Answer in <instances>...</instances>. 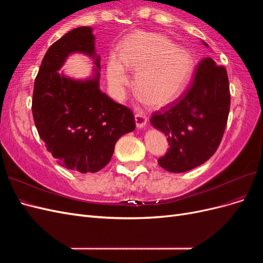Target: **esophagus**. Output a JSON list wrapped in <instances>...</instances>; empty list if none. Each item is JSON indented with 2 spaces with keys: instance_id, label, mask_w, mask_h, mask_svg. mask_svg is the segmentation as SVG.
I'll use <instances>...</instances> for the list:
<instances>
[{
  "instance_id": "esophagus-1",
  "label": "esophagus",
  "mask_w": 263,
  "mask_h": 263,
  "mask_svg": "<svg viewBox=\"0 0 263 263\" xmlns=\"http://www.w3.org/2000/svg\"><path fill=\"white\" fill-rule=\"evenodd\" d=\"M135 122H136V125L138 128H142V127H145L147 124V117L144 114H136L135 115Z\"/></svg>"
}]
</instances>
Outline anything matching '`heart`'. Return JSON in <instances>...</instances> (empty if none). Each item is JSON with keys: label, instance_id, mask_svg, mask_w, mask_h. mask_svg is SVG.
Returning <instances> with one entry per match:
<instances>
[{"label": "heart", "instance_id": "heart-1", "mask_svg": "<svg viewBox=\"0 0 263 263\" xmlns=\"http://www.w3.org/2000/svg\"><path fill=\"white\" fill-rule=\"evenodd\" d=\"M127 69L137 71L135 87L149 105L161 107L177 100L193 76L195 61L161 34L137 31L125 38L119 58L107 63V79L117 98H122L129 78Z\"/></svg>", "mask_w": 263, "mask_h": 263}]
</instances>
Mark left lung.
<instances>
[{
    "label": "left lung",
    "instance_id": "1",
    "mask_svg": "<svg viewBox=\"0 0 263 263\" xmlns=\"http://www.w3.org/2000/svg\"><path fill=\"white\" fill-rule=\"evenodd\" d=\"M193 80L184 94L150 119L170 145L158 159L159 165L169 172H186L208 161L217 150L227 124L230 92L225 67L204 58Z\"/></svg>",
    "mask_w": 263,
    "mask_h": 263
}]
</instances>
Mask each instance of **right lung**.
Masks as SVG:
<instances>
[{"label": "right lung", "instance_id": "right-lung-1", "mask_svg": "<svg viewBox=\"0 0 263 263\" xmlns=\"http://www.w3.org/2000/svg\"><path fill=\"white\" fill-rule=\"evenodd\" d=\"M92 28L78 27L47 50L35 79L34 122L47 150L65 168L98 172L110 161L116 141L135 129L132 110L100 90V55ZM93 59L95 73L76 81L59 72L71 53Z\"/></svg>", "mask_w": 263, "mask_h": 263}]
</instances>
